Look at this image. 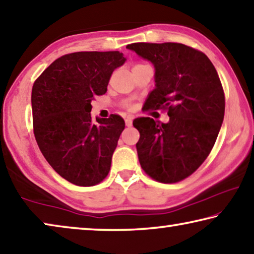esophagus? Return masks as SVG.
<instances>
[{
    "label": "esophagus",
    "instance_id": "obj_1",
    "mask_svg": "<svg viewBox=\"0 0 254 254\" xmlns=\"http://www.w3.org/2000/svg\"><path fill=\"white\" fill-rule=\"evenodd\" d=\"M126 124H127V127H131L132 126V119L131 118L126 119Z\"/></svg>",
    "mask_w": 254,
    "mask_h": 254
}]
</instances>
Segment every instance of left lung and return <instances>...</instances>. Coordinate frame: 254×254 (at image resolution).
Wrapping results in <instances>:
<instances>
[{
	"instance_id": "left-lung-1",
	"label": "left lung",
	"mask_w": 254,
	"mask_h": 254,
	"mask_svg": "<svg viewBox=\"0 0 254 254\" xmlns=\"http://www.w3.org/2000/svg\"><path fill=\"white\" fill-rule=\"evenodd\" d=\"M134 51L155 66L156 88L144 111H167L168 123L136 118L139 162L160 183L187 179L210 154L225 114V95L208 56L180 43H133Z\"/></svg>"
}]
</instances>
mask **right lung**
<instances>
[{
    "label": "right lung",
    "instance_id": "right-lung-1",
    "mask_svg": "<svg viewBox=\"0 0 254 254\" xmlns=\"http://www.w3.org/2000/svg\"><path fill=\"white\" fill-rule=\"evenodd\" d=\"M126 62L122 53L75 52L59 58L34 82L35 139L63 179L79 187L102 182L126 122L118 114L91 119V100L104 95L111 75Z\"/></svg>",
    "mask_w": 254,
    "mask_h": 254
}]
</instances>
